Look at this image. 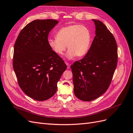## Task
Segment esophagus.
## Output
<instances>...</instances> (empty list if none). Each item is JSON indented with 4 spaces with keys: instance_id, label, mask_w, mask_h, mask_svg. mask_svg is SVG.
Returning a JSON list of instances; mask_svg holds the SVG:
<instances>
[{
    "instance_id": "esophagus-1",
    "label": "esophagus",
    "mask_w": 133,
    "mask_h": 133,
    "mask_svg": "<svg viewBox=\"0 0 133 133\" xmlns=\"http://www.w3.org/2000/svg\"><path fill=\"white\" fill-rule=\"evenodd\" d=\"M66 65H67V69H69L70 68V64L68 63V62H66Z\"/></svg>"
}]
</instances>
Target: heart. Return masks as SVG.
Masks as SVG:
<instances>
[{
	"label": "heart",
	"instance_id": "1",
	"mask_svg": "<svg viewBox=\"0 0 133 133\" xmlns=\"http://www.w3.org/2000/svg\"><path fill=\"white\" fill-rule=\"evenodd\" d=\"M56 38H49L48 44L56 54H66L68 59L76 56L82 57L88 52L91 43V33L86 26L79 24L68 25L61 28L56 33Z\"/></svg>",
	"mask_w": 133,
	"mask_h": 133
}]
</instances>
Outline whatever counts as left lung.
I'll return each mask as SVG.
<instances>
[{
    "label": "left lung",
    "mask_w": 133,
    "mask_h": 133,
    "mask_svg": "<svg viewBox=\"0 0 133 133\" xmlns=\"http://www.w3.org/2000/svg\"><path fill=\"white\" fill-rule=\"evenodd\" d=\"M95 37L85 56L71 68L75 96L90 101L108 90L117 66V47L112 33L101 21L92 19Z\"/></svg>",
    "instance_id": "left-lung-1"
}]
</instances>
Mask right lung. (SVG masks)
<instances>
[{"mask_svg":"<svg viewBox=\"0 0 133 133\" xmlns=\"http://www.w3.org/2000/svg\"><path fill=\"white\" fill-rule=\"evenodd\" d=\"M58 22L36 19L19 34L14 47L13 69L26 95L44 101L54 95L66 64L48 44L49 33Z\"/></svg>","mask_w":133,"mask_h":133,"instance_id":"obj_1","label":"right lung"}]
</instances>
